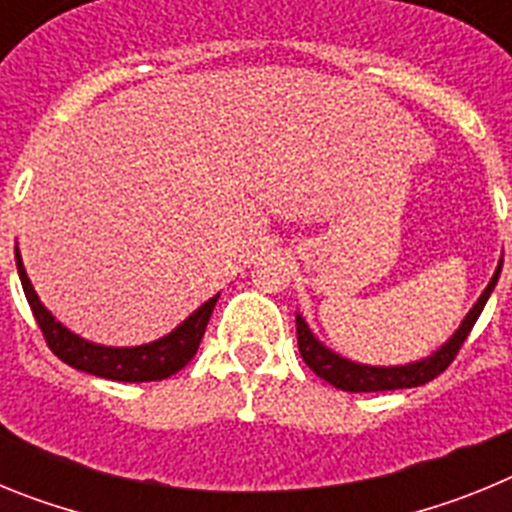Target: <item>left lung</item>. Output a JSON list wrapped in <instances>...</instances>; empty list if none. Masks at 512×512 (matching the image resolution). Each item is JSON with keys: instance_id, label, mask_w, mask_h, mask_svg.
Here are the masks:
<instances>
[{"instance_id": "left-lung-1", "label": "left lung", "mask_w": 512, "mask_h": 512, "mask_svg": "<svg viewBox=\"0 0 512 512\" xmlns=\"http://www.w3.org/2000/svg\"><path fill=\"white\" fill-rule=\"evenodd\" d=\"M500 269H503V261L497 264L495 274H492L490 284L485 287L482 297L474 302L472 310L467 312V318L461 320L459 330L449 341L438 348L436 354L428 356L423 361H413V364L405 366H369V364H356V361H348L343 356L333 354L330 348H325L318 338L312 336L310 328H307L305 318L297 315V346H300L302 361L310 366L312 372L318 374L320 379L330 382L333 387L343 392H387V390H405V387H420V384L431 382L438 374L456 359L459 348L464 346L467 336L472 333L474 323H477L479 312L485 310L487 300H490L492 289H495L497 279H500Z\"/></svg>"}]
</instances>
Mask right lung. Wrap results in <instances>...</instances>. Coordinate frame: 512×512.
<instances>
[{
	"mask_svg": "<svg viewBox=\"0 0 512 512\" xmlns=\"http://www.w3.org/2000/svg\"><path fill=\"white\" fill-rule=\"evenodd\" d=\"M17 259V274H20L22 289L30 302L35 320H38L43 338L48 343L53 354L63 361V364L74 366L79 372L94 374V377L112 379V382H158L171 374H176L182 366L192 361V356L200 348L205 328L210 323L212 307H215L217 297H210L202 307L189 315L176 330H171L169 336L158 338L153 343H143V346L133 348H112L99 346V343L84 341L76 333H71L66 325L58 323L51 312L45 310L43 302L35 295L33 284L27 279V271L22 266L20 251L15 248Z\"/></svg>",
	"mask_w": 512,
	"mask_h": 512,
	"instance_id": "right-lung-1",
	"label": "right lung"
}]
</instances>
